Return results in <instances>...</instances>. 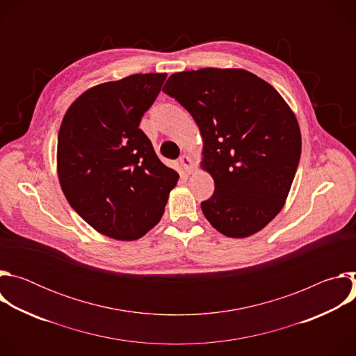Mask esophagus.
<instances>
[{
  "label": "esophagus",
  "mask_w": 356,
  "mask_h": 356,
  "mask_svg": "<svg viewBox=\"0 0 356 356\" xmlns=\"http://www.w3.org/2000/svg\"><path fill=\"white\" fill-rule=\"evenodd\" d=\"M179 163H180L181 170H183L186 175L193 173V161H191V158H188L187 155H183V156L180 158Z\"/></svg>",
  "instance_id": "esophagus-1"
}]
</instances>
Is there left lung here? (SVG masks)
Segmentation results:
<instances>
[{
    "label": "left lung",
    "mask_w": 356,
    "mask_h": 356,
    "mask_svg": "<svg viewBox=\"0 0 356 356\" xmlns=\"http://www.w3.org/2000/svg\"><path fill=\"white\" fill-rule=\"evenodd\" d=\"M163 91L191 114L202 136L200 165L216 184L201 202L202 214L229 238L264 229L283 209L301 155L300 127L289 104L243 69L175 73Z\"/></svg>",
    "instance_id": "8db88e82"
}]
</instances>
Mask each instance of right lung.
<instances>
[{"instance_id": "right-lung-1", "label": "right lung", "mask_w": 356, "mask_h": 356, "mask_svg": "<svg viewBox=\"0 0 356 356\" xmlns=\"http://www.w3.org/2000/svg\"><path fill=\"white\" fill-rule=\"evenodd\" d=\"M166 73L132 74L74 99L58 136V176L73 210L95 231L135 241L165 213L177 172L139 129Z\"/></svg>"}]
</instances>
